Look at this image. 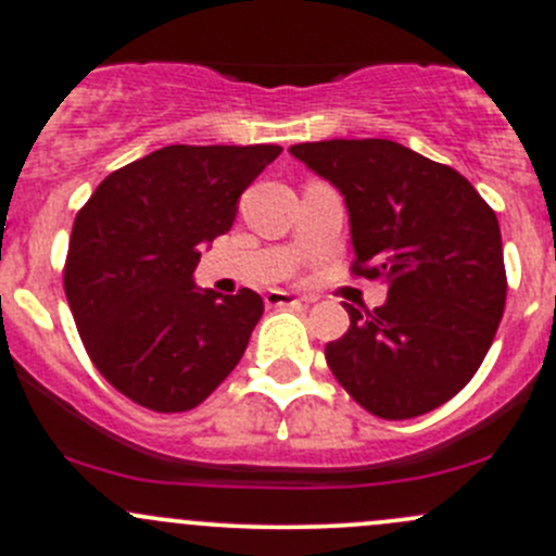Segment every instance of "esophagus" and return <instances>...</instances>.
Wrapping results in <instances>:
<instances>
[{
	"instance_id": "esophagus-1",
	"label": "esophagus",
	"mask_w": 556,
	"mask_h": 556,
	"mask_svg": "<svg viewBox=\"0 0 556 556\" xmlns=\"http://www.w3.org/2000/svg\"><path fill=\"white\" fill-rule=\"evenodd\" d=\"M263 299H266L268 306H295L304 301V299H299L295 293H290V290H268Z\"/></svg>"
}]
</instances>
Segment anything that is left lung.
<instances>
[{"label": "left lung", "instance_id": "left-lung-1", "mask_svg": "<svg viewBox=\"0 0 556 556\" xmlns=\"http://www.w3.org/2000/svg\"><path fill=\"white\" fill-rule=\"evenodd\" d=\"M290 155L344 195L355 271L382 277L387 301L350 312L325 361L382 419H412L457 395L495 339L506 306L501 226L473 185L390 139L293 144Z\"/></svg>", "mask_w": 556, "mask_h": 556}]
</instances>
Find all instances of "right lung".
<instances>
[{
  "label": "right lung",
  "mask_w": 556,
  "mask_h": 556,
  "mask_svg": "<svg viewBox=\"0 0 556 556\" xmlns=\"http://www.w3.org/2000/svg\"><path fill=\"white\" fill-rule=\"evenodd\" d=\"M279 153V144H169L112 172L77 212L66 301L93 366L139 406L188 412L242 361L263 299L201 290L193 271Z\"/></svg>",
  "instance_id": "add662e5"
}]
</instances>
